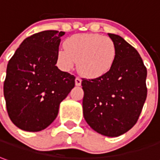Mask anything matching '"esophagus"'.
<instances>
[{
    "label": "esophagus",
    "mask_w": 160,
    "mask_h": 160,
    "mask_svg": "<svg viewBox=\"0 0 160 160\" xmlns=\"http://www.w3.org/2000/svg\"><path fill=\"white\" fill-rule=\"evenodd\" d=\"M81 83H82V80L79 78H76V79H75V84H76L77 86H80Z\"/></svg>",
    "instance_id": "34e87169"
}]
</instances>
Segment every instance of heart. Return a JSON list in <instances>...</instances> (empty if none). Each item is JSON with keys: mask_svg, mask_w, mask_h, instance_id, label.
<instances>
[{"mask_svg": "<svg viewBox=\"0 0 160 160\" xmlns=\"http://www.w3.org/2000/svg\"><path fill=\"white\" fill-rule=\"evenodd\" d=\"M116 56V45L110 37L92 33L78 34L67 38L64 48L58 49L57 62L62 70L69 71L78 61V72L95 79L111 70Z\"/></svg>", "mask_w": 160, "mask_h": 160, "instance_id": "heart-1", "label": "heart"}]
</instances>
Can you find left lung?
I'll return each mask as SVG.
<instances>
[{
  "mask_svg": "<svg viewBox=\"0 0 160 160\" xmlns=\"http://www.w3.org/2000/svg\"><path fill=\"white\" fill-rule=\"evenodd\" d=\"M108 35L117 48L115 62L103 77L82 79V112L95 132L118 137L139 118L147 96V70L136 48L120 36Z\"/></svg>",
  "mask_w": 160,
  "mask_h": 160,
  "instance_id": "left-lung-1",
  "label": "left lung"
}]
</instances>
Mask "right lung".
Masks as SVG:
<instances>
[{"label": "right lung", "mask_w": 160, "mask_h": 160, "mask_svg": "<svg viewBox=\"0 0 160 160\" xmlns=\"http://www.w3.org/2000/svg\"><path fill=\"white\" fill-rule=\"evenodd\" d=\"M64 34L45 30L27 37L8 63L3 86L7 111L21 130L40 132L47 128L75 86L73 75L56 66Z\"/></svg>", "instance_id": "right-lung-1"}]
</instances>
